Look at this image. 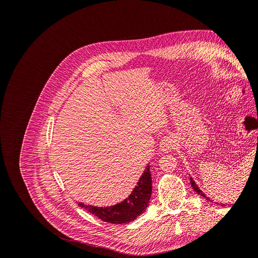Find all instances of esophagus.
Wrapping results in <instances>:
<instances>
[{
	"label": "esophagus",
	"instance_id": "34e87169",
	"mask_svg": "<svg viewBox=\"0 0 258 258\" xmlns=\"http://www.w3.org/2000/svg\"><path fill=\"white\" fill-rule=\"evenodd\" d=\"M176 145V139L173 136H167V137H163V139L161 140L160 142V150L162 152H170L172 151L173 148Z\"/></svg>",
	"mask_w": 258,
	"mask_h": 258
}]
</instances>
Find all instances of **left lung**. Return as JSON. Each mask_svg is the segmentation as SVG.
<instances>
[{
    "mask_svg": "<svg viewBox=\"0 0 258 258\" xmlns=\"http://www.w3.org/2000/svg\"><path fill=\"white\" fill-rule=\"evenodd\" d=\"M190 184H191V186H192V188H194V190L195 191H196L198 195H200V196L201 197H205V198H207V200H209V201H211V202H213L212 200H210V198H208V197H206V195L204 194V192H202V190H200L199 189V187L197 186V184L196 183H195L194 182V179L190 177Z\"/></svg>",
    "mask_w": 258,
    "mask_h": 258,
    "instance_id": "left-lung-1",
    "label": "left lung"
}]
</instances>
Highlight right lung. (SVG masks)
I'll use <instances>...</instances> for the list:
<instances>
[{"label": "right lung", "mask_w": 258, "mask_h": 258, "mask_svg": "<svg viewBox=\"0 0 258 258\" xmlns=\"http://www.w3.org/2000/svg\"><path fill=\"white\" fill-rule=\"evenodd\" d=\"M152 195V176L150 163L145 167L142 176L140 177L138 185L130 194V196L118 205L112 207H93L79 204L80 207L89 211L103 222L110 224H124L135 221L141 215L148 206Z\"/></svg>", "instance_id": "add662e5"}]
</instances>
